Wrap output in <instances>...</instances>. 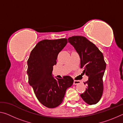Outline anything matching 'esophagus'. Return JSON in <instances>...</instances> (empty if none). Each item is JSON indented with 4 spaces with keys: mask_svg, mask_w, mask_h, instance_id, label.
Here are the masks:
<instances>
[{
    "mask_svg": "<svg viewBox=\"0 0 123 123\" xmlns=\"http://www.w3.org/2000/svg\"><path fill=\"white\" fill-rule=\"evenodd\" d=\"M81 83V81L79 80H74V82H73V84L74 85H78L79 84Z\"/></svg>",
    "mask_w": 123,
    "mask_h": 123,
    "instance_id": "esophagus-1",
    "label": "esophagus"
}]
</instances>
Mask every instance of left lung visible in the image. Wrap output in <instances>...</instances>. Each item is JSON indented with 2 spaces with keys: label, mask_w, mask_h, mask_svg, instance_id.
I'll return each mask as SVG.
<instances>
[{
  "label": "left lung",
  "mask_w": 123,
  "mask_h": 123,
  "mask_svg": "<svg viewBox=\"0 0 123 123\" xmlns=\"http://www.w3.org/2000/svg\"><path fill=\"white\" fill-rule=\"evenodd\" d=\"M68 40L80 56L83 73L88 76V80L84 82L87 86L86 91L80 96L87 104L94 105L100 100L104 91L103 78L106 62L103 54L94 43L84 36H72Z\"/></svg>",
  "instance_id": "8db88e82"
}]
</instances>
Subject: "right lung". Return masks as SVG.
Masks as SVG:
<instances>
[{"label":"right lung","instance_id":"right-lung-1","mask_svg":"<svg viewBox=\"0 0 123 123\" xmlns=\"http://www.w3.org/2000/svg\"><path fill=\"white\" fill-rule=\"evenodd\" d=\"M67 43V38L44 39L37 43L28 60V81L38 101L48 108H55L63 101L66 89L73 84L69 76L55 79L51 75L58 54Z\"/></svg>","mask_w":123,"mask_h":123}]
</instances>
